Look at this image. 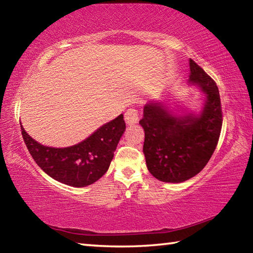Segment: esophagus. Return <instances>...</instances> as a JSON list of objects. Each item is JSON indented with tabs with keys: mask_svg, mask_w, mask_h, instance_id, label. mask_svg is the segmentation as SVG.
<instances>
[{
	"mask_svg": "<svg viewBox=\"0 0 253 253\" xmlns=\"http://www.w3.org/2000/svg\"><path fill=\"white\" fill-rule=\"evenodd\" d=\"M139 117H138V113L137 110L134 108H129L127 109L125 113V122L128 125H134V124L138 123Z\"/></svg>",
	"mask_w": 253,
	"mask_h": 253,
	"instance_id": "esophagus-1",
	"label": "esophagus"
}]
</instances>
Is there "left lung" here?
Returning <instances> with one entry per match:
<instances>
[{
	"instance_id": "obj_1",
	"label": "left lung",
	"mask_w": 253,
	"mask_h": 253,
	"mask_svg": "<svg viewBox=\"0 0 253 253\" xmlns=\"http://www.w3.org/2000/svg\"><path fill=\"white\" fill-rule=\"evenodd\" d=\"M187 81L204 95L200 111L175 109L169 107V100L148 101L139 121L145 131L147 169L162 182L182 183L199 174L220 137L222 110L215 83L192 59Z\"/></svg>"
}]
</instances>
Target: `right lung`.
Returning a JSON list of instances; mask_svg holds the SVG:
<instances>
[{
    "label": "right lung",
    "instance_id": "right-lung-1",
    "mask_svg": "<svg viewBox=\"0 0 253 253\" xmlns=\"http://www.w3.org/2000/svg\"><path fill=\"white\" fill-rule=\"evenodd\" d=\"M125 129L121 114L83 142L69 147H50L34 140L21 125L24 143L41 169L55 181L74 187L90 185L108 170Z\"/></svg>",
    "mask_w": 253,
    "mask_h": 253
}]
</instances>
